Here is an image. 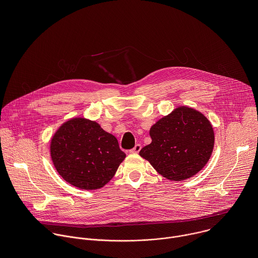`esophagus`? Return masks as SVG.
I'll list each match as a JSON object with an SVG mask.
<instances>
[{
    "label": "esophagus",
    "instance_id": "34e87169",
    "mask_svg": "<svg viewBox=\"0 0 258 258\" xmlns=\"http://www.w3.org/2000/svg\"><path fill=\"white\" fill-rule=\"evenodd\" d=\"M141 148H142V146L140 144H136V146L134 147V148L132 150H130V153H139Z\"/></svg>",
    "mask_w": 258,
    "mask_h": 258
}]
</instances>
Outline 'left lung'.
Wrapping results in <instances>:
<instances>
[{
	"instance_id": "8db88e82",
	"label": "left lung",
	"mask_w": 258,
	"mask_h": 258,
	"mask_svg": "<svg viewBox=\"0 0 258 258\" xmlns=\"http://www.w3.org/2000/svg\"><path fill=\"white\" fill-rule=\"evenodd\" d=\"M151 144L140 151L156 171L179 181L198 173L208 162L214 132L210 121L197 110L179 106L150 128Z\"/></svg>"
}]
</instances>
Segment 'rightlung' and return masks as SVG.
Returning a JSON list of instances; mask_svg holds the SVG:
<instances>
[{
    "mask_svg": "<svg viewBox=\"0 0 258 258\" xmlns=\"http://www.w3.org/2000/svg\"><path fill=\"white\" fill-rule=\"evenodd\" d=\"M50 152L63 179L82 190L104 187L125 158L113 135L83 117L71 118L56 131Z\"/></svg>",
    "mask_w": 258,
    "mask_h": 258,
    "instance_id": "obj_1",
    "label": "right lung"
}]
</instances>
